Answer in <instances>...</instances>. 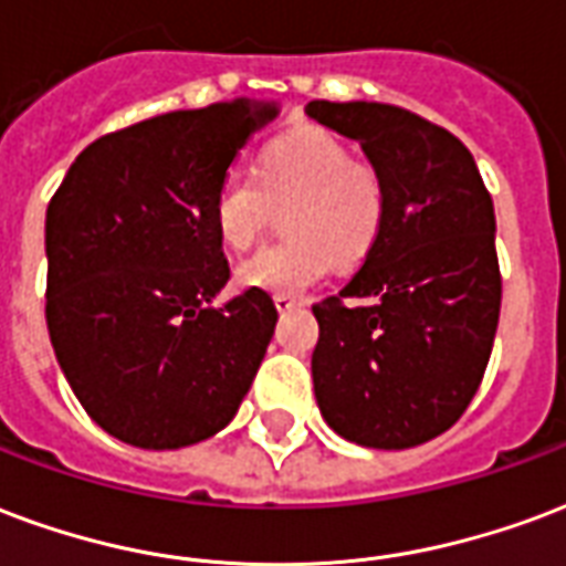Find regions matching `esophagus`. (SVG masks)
<instances>
[{
    "label": "esophagus",
    "mask_w": 566,
    "mask_h": 566,
    "mask_svg": "<svg viewBox=\"0 0 566 566\" xmlns=\"http://www.w3.org/2000/svg\"><path fill=\"white\" fill-rule=\"evenodd\" d=\"M272 303H275L279 312H291V308H296V305H303V300H296V296H287V294H275L272 296Z\"/></svg>",
    "instance_id": "esophagus-1"
}]
</instances>
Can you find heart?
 I'll use <instances>...</instances> for the list:
<instances>
[{
  "label": "heart",
  "instance_id": "b5f03b06",
  "mask_svg": "<svg viewBox=\"0 0 566 566\" xmlns=\"http://www.w3.org/2000/svg\"><path fill=\"white\" fill-rule=\"evenodd\" d=\"M387 182L371 161L350 158L333 134L305 128L261 155L258 177L230 170L212 195V224L228 249L261 240L284 212L287 242L254 251L237 266V284L263 294H303L338 266H357L387 224Z\"/></svg>",
  "mask_w": 566,
  "mask_h": 566
}]
</instances>
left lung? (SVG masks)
I'll use <instances>...</instances> for the list:
<instances>
[{
	"label": "left lung",
	"instance_id": "1",
	"mask_svg": "<svg viewBox=\"0 0 566 566\" xmlns=\"http://www.w3.org/2000/svg\"><path fill=\"white\" fill-rule=\"evenodd\" d=\"M315 123L363 146L387 182V224L354 279L312 312V378L345 441L408 450L474 399L495 342V207L468 146L378 102H308Z\"/></svg>",
	"mask_w": 566,
	"mask_h": 566
}]
</instances>
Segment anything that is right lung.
<instances>
[{
	"instance_id": "right-lung-1",
	"label": "right lung",
	"mask_w": 566,
	"mask_h": 566,
	"mask_svg": "<svg viewBox=\"0 0 566 566\" xmlns=\"http://www.w3.org/2000/svg\"><path fill=\"white\" fill-rule=\"evenodd\" d=\"M275 113L237 98L104 134L50 198V345L83 411L132 447L212 438L261 368L279 312L263 291L212 305L230 279L212 195Z\"/></svg>"
}]
</instances>
